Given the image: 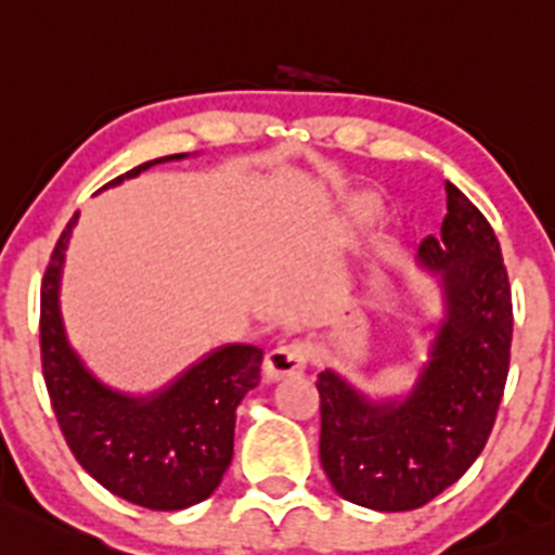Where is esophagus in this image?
<instances>
[{
	"label": "esophagus",
	"mask_w": 555,
	"mask_h": 555,
	"mask_svg": "<svg viewBox=\"0 0 555 555\" xmlns=\"http://www.w3.org/2000/svg\"><path fill=\"white\" fill-rule=\"evenodd\" d=\"M308 359H311V346H308L306 340L284 343V346H276L266 356V375L271 377V380L300 375L308 366Z\"/></svg>",
	"instance_id": "obj_1"
}]
</instances>
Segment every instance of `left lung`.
Segmentation results:
<instances>
[{"instance_id": "1", "label": "left lung", "mask_w": 555, "mask_h": 555, "mask_svg": "<svg viewBox=\"0 0 555 555\" xmlns=\"http://www.w3.org/2000/svg\"><path fill=\"white\" fill-rule=\"evenodd\" d=\"M417 258L441 276L447 311L410 393L372 401L332 370L317 380L324 474L348 503L383 513L430 503L474 465L508 380V271L492 225L452 183L441 236Z\"/></svg>"}]
</instances>
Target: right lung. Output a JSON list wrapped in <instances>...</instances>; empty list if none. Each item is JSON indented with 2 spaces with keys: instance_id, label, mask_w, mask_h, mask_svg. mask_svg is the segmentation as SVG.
<instances>
[{
  "instance_id": "add662e5",
  "label": "right lung",
  "mask_w": 555,
  "mask_h": 555,
  "mask_svg": "<svg viewBox=\"0 0 555 555\" xmlns=\"http://www.w3.org/2000/svg\"><path fill=\"white\" fill-rule=\"evenodd\" d=\"M185 154L162 156L108 185ZM79 212L68 220L42 279V372L52 410L81 468L127 503L180 511L218 489L233 457L236 406L260 383L258 346H223L151 396L108 388L68 346L61 319V273Z\"/></svg>"
}]
</instances>
